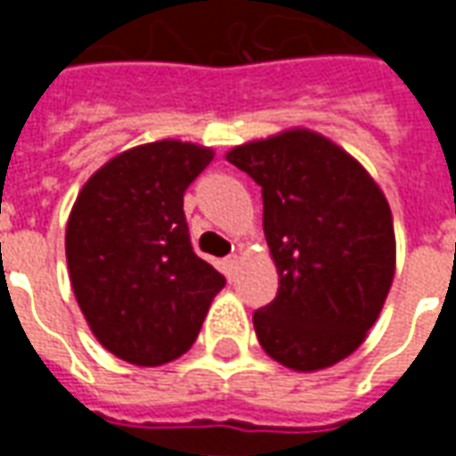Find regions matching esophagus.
Wrapping results in <instances>:
<instances>
[{"label": "esophagus", "mask_w": 456, "mask_h": 456, "mask_svg": "<svg viewBox=\"0 0 456 456\" xmlns=\"http://www.w3.org/2000/svg\"><path fill=\"white\" fill-rule=\"evenodd\" d=\"M237 264H239V256L234 254V256H227L224 258V268H227V276L234 278V271H237Z\"/></svg>", "instance_id": "obj_1"}]
</instances>
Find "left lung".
Listing matches in <instances>:
<instances>
[{
	"instance_id": "left-lung-1",
	"label": "left lung",
	"mask_w": 456,
	"mask_h": 456,
	"mask_svg": "<svg viewBox=\"0 0 456 456\" xmlns=\"http://www.w3.org/2000/svg\"><path fill=\"white\" fill-rule=\"evenodd\" d=\"M256 180L264 234L278 268L276 297L254 313L268 356L317 371L366 339L395 273L391 208L346 151L307 129L227 153Z\"/></svg>"
}]
</instances>
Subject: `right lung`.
Wrapping results in <instances>:
<instances>
[{
	"label": "right lung",
	"mask_w": 456,
	"mask_h": 456,
	"mask_svg": "<svg viewBox=\"0 0 456 456\" xmlns=\"http://www.w3.org/2000/svg\"><path fill=\"white\" fill-rule=\"evenodd\" d=\"M215 153L166 139L114 156L85 183L65 229L70 283L93 335L136 366L198 339L224 276L192 251L183 195Z\"/></svg>",
	"instance_id": "1"
}]
</instances>
